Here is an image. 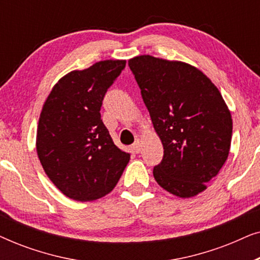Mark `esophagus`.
I'll return each instance as SVG.
<instances>
[{"mask_svg": "<svg viewBox=\"0 0 260 260\" xmlns=\"http://www.w3.org/2000/svg\"><path fill=\"white\" fill-rule=\"evenodd\" d=\"M131 149H133L134 152H136V154H138V152L141 151V143H140V141L135 142V143L131 145Z\"/></svg>", "mask_w": 260, "mask_h": 260, "instance_id": "1", "label": "esophagus"}]
</instances>
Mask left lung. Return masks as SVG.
<instances>
[{
  "label": "left lung",
  "instance_id": "obj_1",
  "mask_svg": "<svg viewBox=\"0 0 260 260\" xmlns=\"http://www.w3.org/2000/svg\"><path fill=\"white\" fill-rule=\"evenodd\" d=\"M129 67L165 149L156 182L180 198L201 193L229 157L232 118L222 95L188 63L140 55Z\"/></svg>",
  "mask_w": 260,
  "mask_h": 260
}]
</instances>
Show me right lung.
I'll use <instances>...</instances> for the list:
<instances>
[{"label": "right lung", "instance_id": "1", "mask_svg": "<svg viewBox=\"0 0 260 260\" xmlns=\"http://www.w3.org/2000/svg\"><path fill=\"white\" fill-rule=\"evenodd\" d=\"M125 60H104L62 77L39 119L37 151L49 180L67 198L93 201L116 187L130 154L113 143L101 108Z\"/></svg>", "mask_w": 260, "mask_h": 260}]
</instances>
